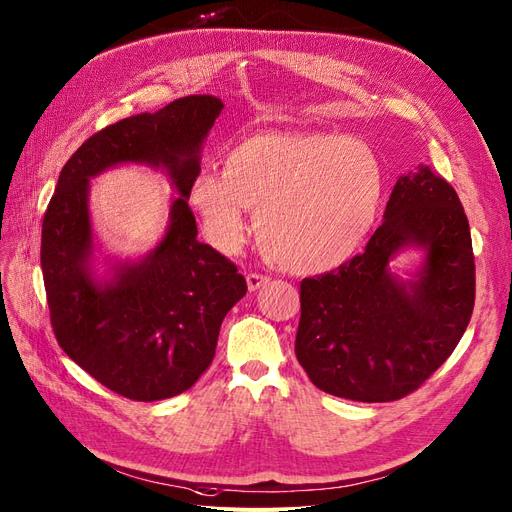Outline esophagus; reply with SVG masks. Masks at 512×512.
<instances>
[{
  "label": "esophagus",
  "mask_w": 512,
  "mask_h": 512,
  "mask_svg": "<svg viewBox=\"0 0 512 512\" xmlns=\"http://www.w3.org/2000/svg\"><path fill=\"white\" fill-rule=\"evenodd\" d=\"M270 282V278L268 276H263V274H249L247 276V284H249V291H259V288L263 286V284H268Z\"/></svg>",
  "instance_id": "esophagus-1"
}]
</instances>
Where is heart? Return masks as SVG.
Segmentation results:
<instances>
[{"label":"heart","instance_id":"heart-1","mask_svg":"<svg viewBox=\"0 0 512 512\" xmlns=\"http://www.w3.org/2000/svg\"><path fill=\"white\" fill-rule=\"evenodd\" d=\"M381 196L376 154L337 133H261L230 150L224 171H198L190 186V203L219 251L240 247L255 209L265 255L295 272H324L349 259Z\"/></svg>","mask_w":512,"mask_h":512}]
</instances>
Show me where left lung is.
I'll return each mask as SVG.
<instances>
[{"instance_id": "obj_1", "label": "left lung", "mask_w": 512, "mask_h": 512, "mask_svg": "<svg viewBox=\"0 0 512 512\" xmlns=\"http://www.w3.org/2000/svg\"><path fill=\"white\" fill-rule=\"evenodd\" d=\"M421 251L402 279L390 261ZM475 305L469 219L456 190L418 165L397 180L364 253L303 278L297 360L318 389L353 402H393L450 358Z\"/></svg>"}]
</instances>
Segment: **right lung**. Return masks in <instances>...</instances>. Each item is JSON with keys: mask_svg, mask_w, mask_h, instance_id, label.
<instances>
[{"mask_svg": "<svg viewBox=\"0 0 512 512\" xmlns=\"http://www.w3.org/2000/svg\"><path fill=\"white\" fill-rule=\"evenodd\" d=\"M221 108L213 96H188L98 131L62 167L43 215L41 270L58 345L98 383L136 402L190 389L213 360L221 322L247 295L236 265L198 242L188 207ZM119 164L163 170L178 196L157 248L138 260H98L89 188Z\"/></svg>", "mask_w": 512, "mask_h": 512, "instance_id": "obj_1", "label": "right lung"}]
</instances>
